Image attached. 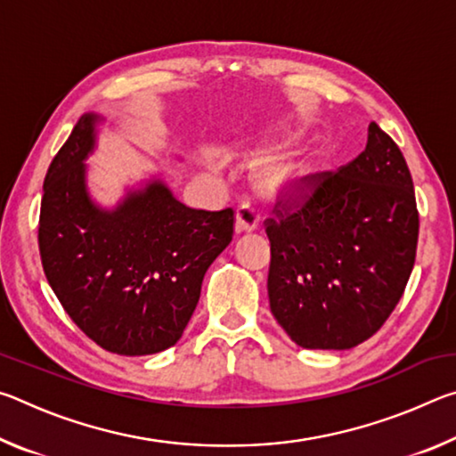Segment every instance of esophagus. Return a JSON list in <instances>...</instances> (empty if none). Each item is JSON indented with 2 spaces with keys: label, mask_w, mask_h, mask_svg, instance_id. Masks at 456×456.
I'll return each mask as SVG.
<instances>
[{
  "label": "esophagus",
  "mask_w": 456,
  "mask_h": 456,
  "mask_svg": "<svg viewBox=\"0 0 456 456\" xmlns=\"http://www.w3.org/2000/svg\"><path fill=\"white\" fill-rule=\"evenodd\" d=\"M259 227V213L251 205H241L235 215L237 233H251Z\"/></svg>",
  "instance_id": "1"
}]
</instances>
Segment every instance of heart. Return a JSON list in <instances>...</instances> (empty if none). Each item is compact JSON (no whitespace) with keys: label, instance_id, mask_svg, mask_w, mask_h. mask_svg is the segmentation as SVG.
<instances>
[{"label":"heart","instance_id":"obj_1","mask_svg":"<svg viewBox=\"0 0 456 456\" xmlns=\"http://www.w3.org/2000/svg\"><path fill=\"white\" fill-rule=\"evenodd\" d=\"M296 142V136L285 134L275 138L273 142L265 146V152H275L288 149L289 144ZM315 168V159L310 152L293 154L289 159L277 160V163L267 165L261 173V187L269 195H285V192H296L310 181V176Z\"/></svg>","mask_w":456,"mask_h":456}]
</instances>
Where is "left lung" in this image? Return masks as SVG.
<instances>
[{"label":"left lung","mask_w":456,"mask_h":456,"mask_svg":"<svg viewBox=\"0 0 456 456\" xmlns=\"http://www.w3.org/2000/svg\"><path fill=\"white\" fill-rule=\"evenodd\" d=\"M269 307L307 350H350L380 330L411 277L419 211L403 152L376 122L364 152L296 213L269 219Z\"/></svg>","instance_id":"8db88e82"}]
</instances>
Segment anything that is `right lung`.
Wrapping results in <instances>:
<instances>
[{"mask_svg":"<svg viewBox=\"0 0 456 456\" xmlns=\"http://www.w3.org/2000/svg\"><path fill=\"white\" fill-rule=\"evenodd\" d=\"M106 118L86 112L44 181L40 256L53 293L104 350L146 356L179 342L207 269L233 239V211L183 205L157 173L100 205L86 160Z\"/></svg>","mask_w":456,"mask_h":456,"instance_id":"add662e5","label":"right lung"}]
</instances>
